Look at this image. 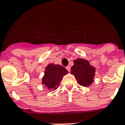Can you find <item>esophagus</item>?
I'll return each mask as SVG.
<instances>
[{
	"label": "esophagus",
	"mask_w": 125,
	"mask_h": 125,
	"mask_svg": "<svg viewBox=\"0 0 125 125\" xmlns=\"http://www.w3.org/2000/svg\"><path fill=\"white\" fill-rule=\"evenodd\" d=\"M66 70H67L69 72H70V70H71V66H66Z\"/></svg>",
	"instance_id": "34e87169"
}]
</instances>
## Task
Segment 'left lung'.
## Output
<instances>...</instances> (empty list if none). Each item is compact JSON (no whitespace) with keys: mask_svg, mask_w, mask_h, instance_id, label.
Returning a JSON list of instances; mask_svg holds the SVG:
<instances>
[{"mask_svg":"<svg viewBox=\"0 0 125 125\" xmlns=\"http://www.w3.org/2000/svg\"><path fill=\"white\" fill-rule=\"evenodd\" d=\"M71 68V74L74 75L78 83L83 86H89L94 82L95 68L86 59H75Z\"/></svg>","mask_w":125,"mask_h":125,"instance_id":"left-lung-1","label":"left lung"}]
</instances>
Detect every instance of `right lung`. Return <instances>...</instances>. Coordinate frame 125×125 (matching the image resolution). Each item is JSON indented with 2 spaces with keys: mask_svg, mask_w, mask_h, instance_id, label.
Instances as JSON below:
<instances>
[{
  "mask_svg": "<svg viewBox=\"0 0 125 125\" xmlns=\"http://www.w3.org/2000/svg\"><path fill=\"white\" fill-rule=\"evenodd\" d=\"M68 73V71L62 65L50 63L45 68L44 75L42 79V83L48 90H55L60 85L63 77Z\"/></svg>",
  "mask_w": 125,
  "mask_h": 125,
  "instance_id": "add662e5",
  "label": "right lung"
}]
</instances>
